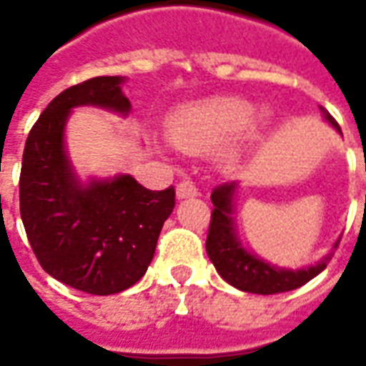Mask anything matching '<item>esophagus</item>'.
<instances>
[{
	"label": "esophagus",
	"instance_id": "obj_1",
	"mask_svg": "<svg viewBox=\"0 0 366 366\" xmlns=\"http://www.w3.org/2000/svg\"><path fill=\"white\" fill-rule=\"evenodd\" d=\"M198 196V188L196 184L190 182V180H184L176 186V198L186 199V198H196Z\"/></svg>",
	"mask_w": 366,
	"mask_h": 366
}]
</instances>
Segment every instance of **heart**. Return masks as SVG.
Returning a JSON list of instances; mask_svg holds the SVG:
<instances>
[{"mask_svg":"<svg viewBox=\"0 0 366 366\" xmlns=\"http://www.w3.org/2000/svg\"><path fill=\"white\" fill-rule=\"evenodd\" d=\"M264 123L267 117L254 115L251 102L237 96H215L178 107L167 121V137L178 151L198 154L235 137L253 139Z\"/></svg>","mask_w":366,"mask_h":366,"instance_id":"b5f03b06","label":"heart"}]
</instances>
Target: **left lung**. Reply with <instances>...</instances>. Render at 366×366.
I'll return each instance as SVG.
<instances>
[{"instance_id": "8db88e82", "label": "left lung", "mask_w": 366, "mask_h": 366, "mask_svg": "<svg viewBox=\"0 0 366 366\" xmlns=\"http://www.w3.org/2000/svg\"><path fill=\"white\" fill-rule=\"evenodd\" d=\"M320 109H322L323 119L341 133V127L337 125V121L331 117L330 112H325L323 107ZM235 190H237V182H225L215 186L212 192L214 212H212V222H209L206 241L207 257L214 262L215 270L219 272L225 282H229L239 290L251 292V294H280V292L296 290L300 286H304L327 267L331 253L323 257V261H320L317 264L290 270L274 267V264L259 259L251 251H247L245 247L241 245L237 231H235V219H233ZM339 241L341 237L335 241L333 249H337Z\"/></svg>"}]
</instances>
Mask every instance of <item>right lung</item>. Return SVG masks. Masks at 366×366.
Listing matches in <instances>:
<instances>
[{"instance_id":"1","label":"right lung","mask_w":366,"mask_h":366,"mask_svg":"<svg viewBox=\"0 0 366 366\" xmlns=\"http://www.w3.org/2000/svg\"><path fill=\"white\" fill-rule=\"evenodd\" d=\"M121 76H97L52 99L31 129L19 178L21 219L33 253L52 278L109 296L149 269L160 229L174 209V188L147 190L131 174L80 182L64 149L70 112L96 105L127 115Z\"/></svg>"}]
</instances>
